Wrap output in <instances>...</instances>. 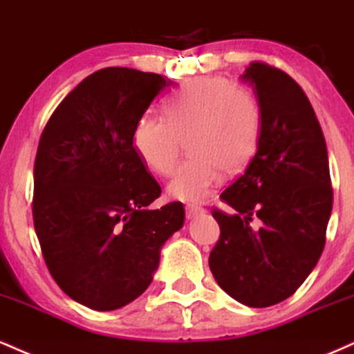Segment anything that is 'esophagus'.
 Returning <instances> with one entry per match:
<instances>
[{"label": "esophagus", "instance_id": "obj_1", "mask_svg": "<svg viewBox=\"0 0 354 354\" xmlns=\"http://www.w3.org/2000/svg\"><path fill=\"white\" fill-rule=\"evenodd\" d=\"M203 212H205V209H202V207H198V205H187L185 207L187 218H195L197 215L203 214Z\"/></svg>", "mask_w": 354, "mask_h": 354}]
</instances>
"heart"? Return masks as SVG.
Masks as SVG:
<instances>
[{
	"mask_svg": "<svg viewBox=\"0 0 354 354\" xmlns=\"http://www.w3.org/2000/svg\"><path fill=\"white\" fill-rule=\"evenodd\" d=\"M263 112L255 95L212 76L190 81L170 99L167 115H142L132 132L136 152L159 176H172L189 140V160L169 184V195L184 202L209 197L222 172H242L259 152Z\"/></svg>",
	"mask_w": 354,
	"mask_h": 354,
	"instance_id": "b5f03b06",
	"label": "heart"
}]
</instances>
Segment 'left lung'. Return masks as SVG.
Listing matches in <instances>:
<instances>
[{
	"instance_id": "left-lung-1",
	"label": "left lung",
	"mask_w": 354,
	"mask_h": 354,
	"mask_svg": "<svg viewBox=\"0 0 354 354\" xmlns=\"http://www.w3.org/2000/svg\"><path fill=\"white\" fill-rule=\"evenodd\" d=\"M242 79L255 86L263 136L247 170L220 195L234 214L212 209L220 236L209 267L232 298L265 308L292 297L322 257L333 189L325 137L298 82L261 61Z\"/></svg>"
}]
</instances>
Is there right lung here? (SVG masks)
Masks as SVG:
<instances>
[{
	"mask_svg": "<svg viewBox=\"0 0 354 354\" xmlns=\"http://www.w3.org/2000/svg\"><path fill=\"white\" fill-rule=\"evenodd\" d=\"M174 82L129 68L95 71L46 122L35 160L32 222L49 273L91 310L145 292L160 247L184 225L180 202L160 209V185L132 144L137 120Z\"/></svg>",
	"mask_w": 354,
	"mask_h": 354,
	"instance_id": "obj_1",
	"label": "right lung"
}]
</instances>
